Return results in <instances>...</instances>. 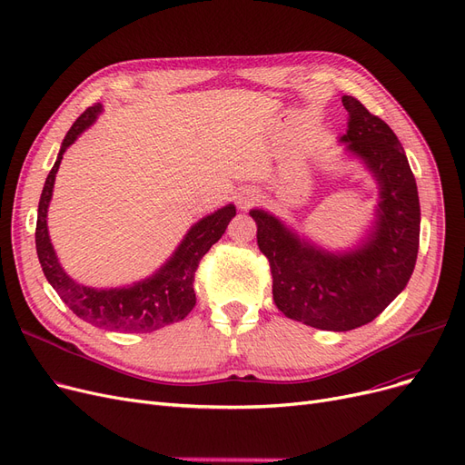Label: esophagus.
I'll return each instance as SVG.
<instances>
[{"instance_id": "esophagus-1", "label": "esophagus", "mask_w": 465, "mask_h": 465, "mask_svg": "<svg viewBox=\"0 0 465 465\" xmlns=\"http://www.w3.org/2000/svg\"><path fill=\"white\" fill-rule=\"evenodd\" d=\"M236 200H238V206L242 208V210H246V208L253 206V203L259 200V193L253 191V189H244V191L238 193Z\"/></svg>"}]
</instances>
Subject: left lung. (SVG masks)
Returning a JSON list of instances; mask_svg holds the SVG:
<instances>
[{
    "instance_id": "8db88e82",
    "label": "left lung",
    "mask_w": 465,
    "mask_h": 465,
    "mask_svg": "<svg viewBox=\"0 0 465 465\" xmlns=\"http://www.w3.org/2000/svg\"><path fill=\"white\" fill-rule=\"evenodd\" d=\"M341 103L349 113L341 141L368 163L381 189L366 244L343 255L326 253L267 212H250L271 265L276 307L292 321L331 331L372 322L411 281L420 248L418 187L397 135L355 97L343 95Z\"/></svg>"
}]
</instances>
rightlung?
Instances as JSON below:
<instances>
[{"mask_svg":"<svg viewBox=\"0 0 465 465\" xmlns=\"http://www.w3.org/2000/svg\"><path fill=\"white\" fill-rule=\"evenodd\" d=\"M103 106L97 103L74 122L63 141L61 153L49 172L35 223V252L49 284L57 290L61 300L82 321L104 330H120L127 333H146L168 324L183 321L196 305L194 274L202 257L225 232L231 219L236 215L232 203L203 217L184 236L173 257L154 276L129 288L95 290L76 284L59 265L47 234V206L53 194L54 175L66 148L76 141L87 125L95 122Z\"/></svg>","mask_w":465,"mask_h":465,"instance_id":"add662e5","label":"right lung"}]
</instances>
